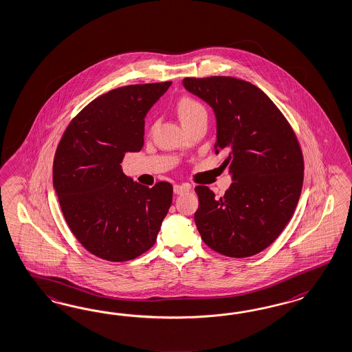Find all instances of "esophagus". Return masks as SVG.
Masks as SVG:
<instances>
[{"instance_id": "34e87169", "label": "esophagus", "mask_w": 352, "mask_h": 352, "mask_svg": "<svg viewBox=\"0 0 352 352\" xmlns=\"http://www.w3.org/2000/svg\"><path fill=\"white\" fill-rule=\"evenodd\" d=\"M189 190H190V185H188V184H184V185L176 184V185H173V192L176 195H180V194H184V192Z\"/></svg>"}]
</instances>
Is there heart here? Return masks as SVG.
Segmentation results:
<instances>
[{"label":"heart","mask_w":352,"mask_h":352,"mask_svg":"<svg viewBox=\"0 0 352 352\" xmlns=\"http://www.w3.org/2000/svg\"><path fill=\"white\" fill-rule=\"evenodd\" d=\"M176 111H177V114L184 124L194 121L199 117H203V116H207V111L201 101L190 98V96L181 98L180 100L177 101Z\"/></svg>","instance_id":"b5f03b06"}]
</instances>
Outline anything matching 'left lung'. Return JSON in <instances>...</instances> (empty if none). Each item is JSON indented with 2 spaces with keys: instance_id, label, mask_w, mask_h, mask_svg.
Wrapping results in <instances>:
<instances>
[{
  "instance_id": "1",
  "label": "left lung",
  "mask_w": 352,
  "mask_h": 352,
  "mask_svg": "<svg viewBox=\"0 0 352 352\" xmlns=\"http://www.w3.org/2000/svg\"><path fill=\"white\" fill-rule=\"evenodd\" d=\"M185 89L213 108L214 153H228L232 180L223 197L204 185L194 214L201 241L228 257H251L280 235L294 213L303 184V155L289 122L251 82L213 76L186 77Z\"/></svg>"
}]
</instances>
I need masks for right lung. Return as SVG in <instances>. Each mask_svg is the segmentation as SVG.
<instances>
[{
	"mask_svg": "<svg viewBox=\"0 0 352 352\" xmlns=\"http://www.w3.org/2000/svg\"><path fill=\"white\" fill-rule=\"evenodd\" d=\"M129 85L102 94L72 120L55 151L52 182L73 235L94 256L130 261L151 250L172 203V185L153 188L122 171L144 145L145 116L171 86Z\"/></svg>",
	"mask_w": 352,
	"mask_h": 352,
	"instance_id": "right-lung-1",
	"label": "right lung"
}]
</instances>
